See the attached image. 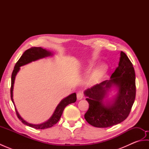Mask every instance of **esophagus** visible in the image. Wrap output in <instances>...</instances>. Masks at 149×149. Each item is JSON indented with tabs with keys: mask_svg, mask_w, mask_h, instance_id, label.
<instances>
[{
	"mask_svg": "<svg viewBox=\"0 0 149 149\" xmlns=\"http://www.w3.org/2000/svg\"><path fill=\"white\" fill-rule=\"evenodd\" d=\"M77 98L78 100H81L83 98V93L81 92V91H79L78 92L77 94Z\"/></svg>",
	"mask_w": 149,
	"mask_h": 149,
	"instance_id": "34e87169",
	"label": "esophagus"
}]
</instances>
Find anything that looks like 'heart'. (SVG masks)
<instances>
[{
  "label": "heart",
  "instance_id": "obj_1",
  "mask_svg": "<svg viewBox=\"0 0 149 149\" xmlns=\"http://www.w3.org/2000/svg\"><path fill=\"white\" fill-rule=\"evenodd\" d=\"M93 66V63H91V64L89 65V67H91ZM107 68V65L105 62H102L100 63V64L97 66V68L95 69V70L93 71L92 75H91L90 77V82L91 83H95L96 82L98 79H99L101 75H102L104 72H105Z\"/></svg>",
  "mask_w": 149,
  "mask_h": 149
}]
</instances>
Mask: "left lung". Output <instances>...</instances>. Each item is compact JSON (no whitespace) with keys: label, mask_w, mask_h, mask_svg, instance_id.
I'll list each match as a JSON object with an SVG mask.
<instances>
[{"label":"left lung","mask_w":149,"mask_h":149,"mask_svg":"<svg viewBox=\"0 0 149 149\" xmlns=\"http://www.w3.org/2000/svg\"><path fill=\"white\" fill-rule=\"evenodd\" d=\"M135 72L132 63L123 52H120L118 66L110 79L84 91L89 103L85 113L87 122L96 127H109L125 120L131 111L136 97ZM113 87L117 93L111 100L107 98Z\"/></svg>","instance_id":"1"}]
</instances>
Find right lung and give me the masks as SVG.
Listing matches in <instances>:
<instances>
[{"label": "right lung", "mask_w": 149, "mask_h": 149, "mask_svg": "<svg viewBox=\"0 0 149 149\" xmlns=\"http://www.w3.org/2000/svg\"><path fill=\"white\" fill-rule=\"evenodd\" d=\"M52 55L53 53L52 52H50L49 50H47L46 49H44L42 48V47H32V48L26 50L23 54H22V56L20 57V58L19 59L17 63H16L14 70L13 71L11 75V98L12 102L15 106L16 113H17L18 118L21 120L22 122L24 124L36 129H44L52 127L54 125H55L56 123H58V122L59 120L62 115L63 110L65 108V107L66 106H68L69 104L74 103L77 100L76 93H72L68 97H65V99L61 100V102H60L58 105L57 106L56 109L54 110V111L52 115L50 116V118L48 120H47L46 122L40 123V124H33V123H30L26 122V120H24L22 118L21 116L19 115L17 109H16L13 99V86L16 75H17V73L19 72V70H20V66L26 65L28 64V63L37 61V60L40 59H43L47 58V57L51 56Z\"/></svg>", "instance_id": "add662e5"}]
</instances>
